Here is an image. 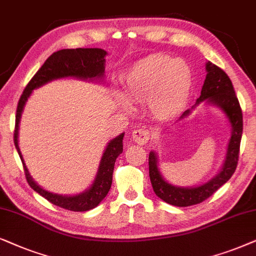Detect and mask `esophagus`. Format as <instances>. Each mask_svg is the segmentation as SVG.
Returning <instances> with one entry per match:
<instances>
[{"instance_id":"34e87169","label":"esophagus","mask_w":256,"mask_h":256,"mask_svg":"<svg viewBox=\"0 0 256 256\" xmlns=\"http://www.w3.org/2000/svg\"><path fill=\"white\" fill-rule=\"evenodd\" d=\"M132 139H134V142H137V144L144 145L150 139V131L145 128H137V130L132 132Z\"/></svg>"}]
</instances>
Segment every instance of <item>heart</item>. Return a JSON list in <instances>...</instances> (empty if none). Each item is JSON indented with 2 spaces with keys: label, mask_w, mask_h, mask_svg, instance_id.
Masks as SVG:
<instances>
[{
  "label": "heart",
  "mask_w": 256,
  "mask_h": 256,
  "mask_svg": "<svg viewBox=\"0 0 256 256\" xmlns=\"http://www.w3.org/2000/svg\"><path fill=\"white\" fill-rule=\"evenodd\" d=\"M125 94L118 102L131 108V102H148L151 116L168 122L182 114L188 103L192 76L188 66L162 54H153L138 60L124 77Z\"/></svg>",
  "instance_id": "obj_1"
}]
</instances>
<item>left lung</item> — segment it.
<instances>
[{"mask_svg": "<svg viewBox=\"0 0 256 256\" xmlns=\"http://www.w3.org/2000/svg\"><path fill=\"white\" fill-rule=\"evenodd\" d=\"M206 70L207 74L202 88V94L196 102L200 103V102L207 100L210 103L218 105L222 108L230 122L232 137L230 145H228L226 162H224L222 171L205 185L192 187V188H182V187L170 185L162 179L158 166H156V156L153 152L150 153L148 168L153 190L160 199L173 206L186 207L205 202L207 198H210L224 182L230 180L236 170L238 162H239L240 142L244 126L240 103L235 94L232 80L222 69H220L216 64L208 62L206 64ZM188 112L190 111L187 110L182 116H187Z\"/></svg>", "mask_w": 256, "mask_h": 256, "instance_id": "1", "label": "left lung"}]
</instances>
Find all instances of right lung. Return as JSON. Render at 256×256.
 I'll list each match as a JSON object with an SVG mask.
<instances>
[{
  "label": "right lung",
  "instance_id": "obj_1",
  "mask_svg": "<svg viewBox=\"0 0 256 256\" xmlns=\"http://www.w3.org/2000/svg\"><path fill=\"white\" fill-rule=\"evenodd\" d=\"M106 51L98 49V48H78V49H63L54 52L48 58L40 69L34 74V77L26 84L23 94L20 97L18 104L16 110L15 119V131H14V142L22 162V156L20 152L18 144H17V134H18V122L21 118V114L26 100L32 94L34 88L48 83V82L62 77H78V78H100L104 74V63ZM122 137L124 134L118 136L114 140L108 142L103 156H102L100 170H98L97 178L94 185L86 192L78 194L74 196H63L46 192V190L40 188L37 184L29 176L28 170L23 162L26 178L29 186L34 190L46 198L48 202L54 205L62 207L64 210H74V212H85V210H92L106 196L110 190L112 184V173H114V162L117 156L122 152Z\"/></svg>",
  "mask_w": 256,
  "mask_h": 256
}]
</instances>
